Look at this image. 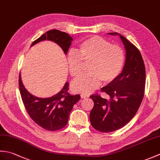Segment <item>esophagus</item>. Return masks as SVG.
Instances as JSON below:
<instances>
[{
  "instance_id": "obj_1",
  "label": "esophagus",
  "mask_w": 160,
  "mask_h": 160,
  "mask_svg": "<svg viewBox=\"0 0 160 160\" xmlns=\"http://www.w3.org/2000/svg\"><path fill=\"white\" fill-rule=\"evenodd\" d=\"M81 98H87L89 97V95H86V94H82L81 95Z\"/></svg>"
}]
</instances>
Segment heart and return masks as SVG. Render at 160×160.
Here are the masks:
<instances>
[{
	"label": "heart",
	"instance_id": "obj_1",
	"mask_svg": "<svg viewBox=\"0 0 160 160\" xmlns=\"http://www.w3.org/2000/svg\"><path fill=\"white\" fill-rule=\"evenodd\" d=\"M76 52H70L67 64L71 76L75 79L84 72L88 64L89 73L71 84L76 93L89 94L104 84L114 82L124 68L125 55L123 49L117 45H111L108 40L95 36L83 40Z\"/></svg>",
	"mask_w": 160,
	"mask_h": 160
}]
</instances>
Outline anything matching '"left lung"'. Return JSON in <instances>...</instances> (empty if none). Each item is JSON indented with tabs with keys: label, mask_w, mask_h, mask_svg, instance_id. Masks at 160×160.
Masks as SVG:
<instances>
[{
	"label": "left lung",
	"mask_w": 160,
	"mask_h": 160,
	"mask_svg": "<svg viewBox=\"0 0 160 160\" xmlns=\"http://www.w3.org/2000/svg\"><path fill=\"white\" fill-rule=\"evenodd\" d=\"M126 50V60L122 73L114 82L101 89L110 97L104 99L100 95H91L94 106L89 118L96 130L108 132L118 130L136 114L143 100L146 84V71L140 51L118 33Z\"/></svg>",
	"instance_id": "left-lung-1"
}]
</instances>
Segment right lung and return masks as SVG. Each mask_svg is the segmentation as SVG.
I'll return each mask as SVG.
<instances>
[{"label": "right lung", "mask_w": 160, "mask_h": 160, "mask_svg": "<svg viewBox=\"0 0 160 160\" xmlns=\"http://www.w3.org/2000/svg\"><path fill=\"white\" fill-rule=\"evenodd\" d=\"M46 40L56 43L67 54L73 38L65 32L52 29L33 41L31 46ZM19 89L24 106L30 118L40 127L50 131L59 130L65 127L73 105L80 99L79 94L72 96L68 93L69 83L67 82L60 92L52 97L46 98L36 97L24 87L20 73Z\"/></svg>", "instance_id": "right-lung-1"}]
</instances>
